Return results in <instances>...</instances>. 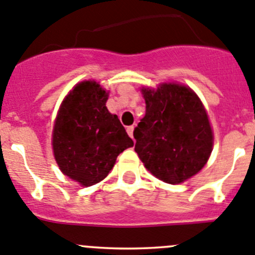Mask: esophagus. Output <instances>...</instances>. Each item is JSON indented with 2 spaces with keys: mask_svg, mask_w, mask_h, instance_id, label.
<instances>
[{
  "mask_svg": "<svg viewBox=\"0 0 255 255\" xmlns=\"http://www.w3.org/2000/svg\"><path fill=\"white\" fill-rule=\"evenodd\" d=\"M133 129H134V127H133V126H129V127H127V133L132 139H133Z\"/></svg>",
  "mask_w": 255,
  "mask_h": 255,
  "instance_id": "34e87169",
  "label": "esophagus"
}]
</instances>
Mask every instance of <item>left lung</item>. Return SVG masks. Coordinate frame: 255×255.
Returning a JSON list of instances; mask_svg holds the SVG:
<instances>
[{"label": "left lung", "mask_w": 255, "mask_h": 255, "mask_svg": "<svg viewBox=\"0 0 255 255\" xmlns=\"http://www.w3.org/2000/svg\"><path fill=\"white\" fill-rule=\"evenodd\" d=\"M146 114L133 130L134 151L147 170L167 184H181L208 162L213 130L190 88L162 84L143 89Z\"/></svg>", "instance_id": "obj_1"}]
</instances>
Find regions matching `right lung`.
Instances as JSON below:
<instances>
[{
	"label": "right lung",
	"mask_w": 255,
	"mask_h": 255,
	"mask_svg": "<svg viewBox=\"0 0 255 255\" xmlns=\"http://www.w3.org/2000/svg\"><path fill=\"white\" fill-rule=\"evenodd\" d=\"M106 90L95 82L74 88L59 111L52 132L54 156L64 175L83 186L102 181L118 154L133 146L116 114L106 107Z\"/></svg>",
	"instance_id": "obj_1"
}]
</instances>
